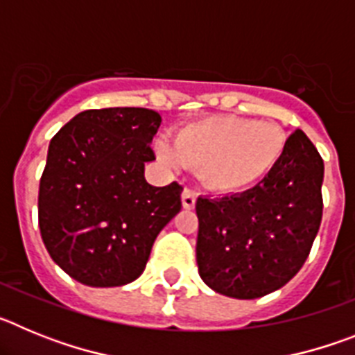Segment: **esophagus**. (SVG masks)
<instances>
[{"label": "esophagus", "mask_w": 355, "mask_h": 355, "mask_svg": "<svg viewBox=\"0 0 355 355\" xmlns=\"http://www.w3.org/2000/svg\"><path fill=\"white\" fill-rule=\"evenodd\" d=\"M196 200H197V193L190 188H184L183 193H181V202H183L184 209H193L196 208Z\"/></svg>", "instance_id": "obj_1"}]
</instances>
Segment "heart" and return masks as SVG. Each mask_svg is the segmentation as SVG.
Wrapping results in <instances>:
<instances>
[{
	"mask_svg": "<svg viewBox=\"0 0 355 355\" xmlns=\"http://www.w3.org/2000/svg\"><path fill=\"white\" fill-rule=\"evenodd\" d=\"M288 137L274 122H256L236 115H213L190 122L175 142L159 139L158 158L171 167L199 168L202 183L215 192L250 190L275 171Z\"/></svg>",
	"mask_w": 355,
	"mask_h": 355,
	"instance_id": "b5f03b06",
	"label": "heart"
}]
</instances>
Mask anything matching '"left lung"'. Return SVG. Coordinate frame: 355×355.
Returning a JSON list of instances; mask_svg holds the SVG:
<instances>
[{"label": "left lung", "instance_id": "obj_1", "mask_svg": "<svg viewBox=\"0 0 355 355\" xmlns=\"http://www.w3.org/2000/svg\"><path fill=\"white\" fill-rule=\"evenodd\" d=\"M324 159L297 130L265 181L225 197H199L197 266L216 293L258 299L302 268L322 222Z\"/></svg>", "mask_w": 355, "mask_h": 355}]
</instances>
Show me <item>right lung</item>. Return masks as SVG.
Listing matches in <instances>:
<instances>
[{
    "mask_svg": "<svg viewBox=\"0 0 355 355\" xmlns=\"http://www.w3.org/2000/svg\"><path fill=\"white\" fill-rule=\"evenodd\" d=\"M159 124L155 110H85L49 142L40 236L78 283L112 288L140 277L156 236L180 213V183L153 187L144 178Z\"/></svg>",
    "mask_w": 355,
    "mask_h": 355,
    "instance_id": "obj_1",
    "label": "right lung"
}]
</instances>
